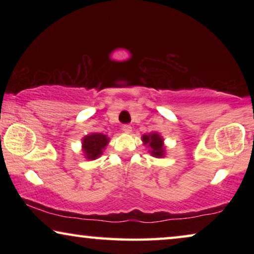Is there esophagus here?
Returning a JSON list of instances; mask_svg holds the SVG:
<instances>
[{"mask_svg": "<svg viewBox=\"0 0 254 254\" xmlns=\"http://www.w3.org/2000/svg\"><path fill=\"white\" fill-rule=\"evenodd\" d=\"M123 130L125 131V133L129 134L130 131H131V127L129 126V125H124V126H123Z\"/></svg>", "mask_w": 254, "mask_h": 254, "instance_id": "1", "label": "esophagus"}]
</instances>
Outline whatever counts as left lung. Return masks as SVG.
<instances>
[{
	"mask_svg": "<svg viewBox=\"0 0 254 254\" xmlns=\"http://www.w3.org/2000/svg\"><path fill=\"white\" fill-rule=\"evenodd\" d=\"M142 142L149 148V154L156 158H163L166 155L164 138L157 131L142 135Z\"/></svg>",
	"mask_w": 254,
	"mask_h": 254,
	"instance_id": "1",
	"label": "left lung"
}]
</instances>
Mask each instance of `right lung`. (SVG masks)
<instances>
[{
    "label": "right lung",
    "instance_id": "1",
    "mask_svg": "<svg viewBox=\"0 0 254 254\" xmlns=\"http://www.w3.org/2000/svg\"><path fill=\"white\" fill-rule=\"evenodd\" d=\"M110 137L102 133H91L82 138V151L88 161H95L103 155Z\"/></svg>",
    "mask_w": 254,
    "mask_h": 254
}]
</instances>
